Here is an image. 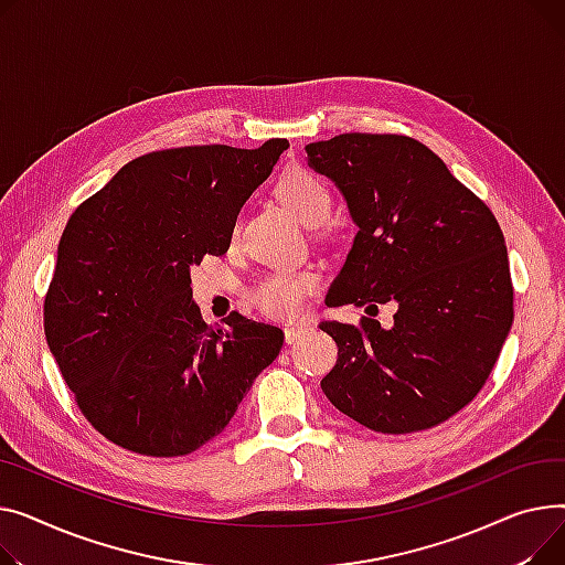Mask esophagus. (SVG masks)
Returning <instances> with one entry per match:
<instances>
[{"mask_svg":"<svg viewBox=\"0 0 565 565\" xmlns=\"http://www.w3.org/2000/svg\"><path fill=\"white\" fill-rule=\"evenodd\" d=\"M306 326H298V323H294V326H285V342L287 344H294L298 338L301 335H306Z\"/></svg>","mask_w":565,"mask_h":565,"instance_id":"34e87169","label":"esophagus"}]
</instances>
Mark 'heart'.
Instances as JSON below:
<instances>
[{"mask_svg": "<svg viewBox=\"0 0 565 565\" xmlns=\"http://www.w3.org/2000/svg\"><path fill=\"white\" fill-rule=\"evenodd\" d=\"M282 205L306 227H319L328 221L333 198L328 186L312 173L294 169L278 182ZM315 289V276L306 271H274L250 289V301L269 317L289 319L303 308L306 296Z\"/></svg>", "mask_w": 565, "mask_h": 565, "instance_id": "obj_1", "label": "heart"}]
</instances>
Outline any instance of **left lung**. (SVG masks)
Here are the masks:
<instances>
[{"label": "left lung", "instance_id": "1", "mask_svg": "<svg viewBox=\"0 0 565 565\" xmlns=\"http://www.w3.org/2000/svg\"><path fill=\"white\" fill-rule=\"evenodd\" d=\"M306 152L310 169L335 182L358 227L326 303L370 315L360 326L319 323L338 344L323 394L381 434L449 419L483 387L513 323L500 225L411 137L340 135ZM379 302L397 308L387 329L371 315Z\"/></svg>", "mask_w": 565, "mask_h": 565}]
</instances>
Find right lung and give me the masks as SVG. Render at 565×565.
Returning <instances> with one entry per match:
<instances>
[{
	"mask_svg": "<svg viewBox=\"0 0 565 565\" xmlns=\"http://www.w3.org/2000/svg\"><path fill=\"white\" fill-rule=\"evenodd\" d=\"M287 139L189 146L131 159L65 225L45 335L84 417L143 456L201 449L235 417L282 330L242 315L207 326L191 269L223 255Z\"/></svg>",
	"mask_w": 565,
	"mask_h": 565,
	"instance_id": "obj_1",
	"label": "right lung"
}]
</instances>
